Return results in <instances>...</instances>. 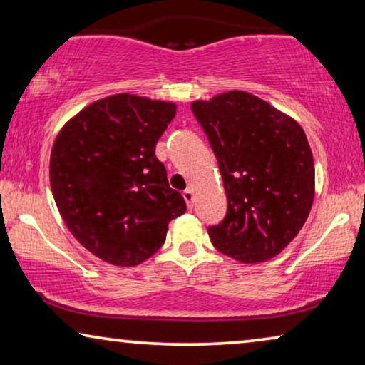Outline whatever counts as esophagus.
<instances>
[{
	"label": "esophagus",
	"mask_w": 365,
	"mask_h": 365,
	"mask_svg": "<svg viewBox=\"0 0 365 365\" xmlns=\"http://www.w3.org/2000/svg\"><path fill=\"white\" fill-rule=\"evenodd\" d=\"M182 197H184V200H186V204H187L189 209H192V205H194V190L190 189V187H187L182 192Z\"/></svg>",
	"instance_id": "1"
}]
</instances>
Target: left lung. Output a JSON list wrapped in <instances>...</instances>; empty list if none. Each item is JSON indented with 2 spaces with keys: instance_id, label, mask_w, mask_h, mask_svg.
Masks as SVG:
<instances>
[{
  "instance_id": "obj_1",
  "label": "left lung",
  "mask_w": 365,
  "mask_h": 365,
  "mask_svg": "<svg viewBox=\"0 0 365 365\" xmlns=\"http://www.w3.org/2000/svg\"><path fill=\"white\" fill-rule=\"evenodd\" d=\"M209 138L227 194V215L207 228L212 245L245 264L279 255L310 214L313 155L294 119L245 91L190 104Z\"/></svg>"
}]
</instances>
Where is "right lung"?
<instances>
[{"label": "right lung", "instance_id": "obj_1", "mask_svg": "<svg viewBox=\"0 0 365 365\" xmlns=\"http://www.w3.org/2000/svg\"><path fill=\"white\" fill-rule=\"evenodd\" d=\"M176 106L115 94L83 109L55 140L50 186L61 218L80 243L114 266H137L186 212L155 147Z\"/></svg>", "mask_w": 365, "mask_h": 365}]
</instances>
